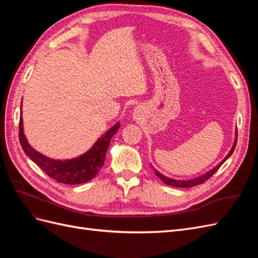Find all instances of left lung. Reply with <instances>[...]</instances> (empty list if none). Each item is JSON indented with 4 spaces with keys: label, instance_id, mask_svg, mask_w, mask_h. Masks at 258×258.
Segmentation results:
<instances>
[{
    "label": "left lung",
    "instance_id": "1",
    "mask_svg": "<svg viewBox=\"0 0 258 258\" xmlns=\"http://www.w3.org/2000/svg\"><path fill=\"white\" fill-rule=\"evenodd\" d=\"M236 144H237V140L235 141V144H233V146H232V148L230 150L229 154H228L227 156H226L225 159H224L223 161H221V162H220V165H217L215 168H213L212 170H210L209 172H207L206 174L201 175V176H199V177L194 178V179H188V181H176V179L169 178V177L165 176V175L161 174V173H159L158 171H156V170H155V173H156V175H157L160 179H162V182H163V183H166L167 185L173 186V187H181V188H185V187H192V186L200 185V184H202V183H205L206 181H208V179H209L211 176H212L218 169H220V167L223 165V163L230 157V155L233 153V151H235Z\"/></svg>",
    "mask_w": 258,
    "mask_h": 258
}]
</instances>
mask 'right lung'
Here are the masks:
<instances>
[{"instance_id": "add662e5", "label": "right lung", "mask_w": 258, "mask_h": 258, "mask_svg": "<svg viewBox=\"0 0 258 258\" xmlns=\"http://www.w3.org/2000/svg\"><path fill=\"white\" fill-rule=\"evenodd\" d=\"M119 122L106 131V134L99 139L90 150L82 155L81 157L70 160H53L45 157L42 154L36 152L31 147L23 134L22 117L19 120V141L22 150L25 151L28 157L33 160L44 172L54 181L67 185L82 184L90 181L104 165L105 154L110 145L111 139L119 129Z\"/></svg>"}]
</instances>
